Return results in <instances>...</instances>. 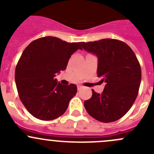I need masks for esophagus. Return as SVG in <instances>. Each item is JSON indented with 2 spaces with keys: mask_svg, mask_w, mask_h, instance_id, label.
<instances>
[{
  "mask_svg": "<svg viewBox=\"0 0 154 154\" xmlns=\"http://www.w3.org/2000/svg\"><path fill=\"white\" fill-rule=\"evenodd\" d=\"M82 88H83V86H77V89H78V90L81 89Z\"/></svg>",
  "mask_w": 154,
  "mask_h": 154,
  "instance_id": "34e87169",
  "label": "esophagus"
}]
</instances>
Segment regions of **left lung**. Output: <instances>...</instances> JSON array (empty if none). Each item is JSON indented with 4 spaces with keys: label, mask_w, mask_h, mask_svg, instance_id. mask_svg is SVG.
<instances>
[{
    "label": "left lung",
    "mask_w": 154,
    "mask_h": 154,
    "mask_svg": "<svg viewBox=\"0 0 154 154\" xmlns=\"http://www.w3.org/2000/svg\"><path fill=\"white\" fill-rule=\"evenodd\" d=\"M85 51L97 57V77L106 83L101 94L92 90L84 102L87 112L99 122L119 120L130 110L139 93L141 66L136 54L124 42L103 38L80 42Z\"/></svg>",
    "instance_id": "left-lung-1"
}]
</instances>
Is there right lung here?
I'll return each mask as SVG.
<instances>
[{"label":"right lung","mask_w":154,"mask_h":154,"mask_svg":"<svg viewBox=\"0 0 154 154\" xmlns=\"http://www.w3.org/2000/svg\"><path fill=\"white\" fill-rule=\"evenodd\" d=\"M78 49H82L80 42L46 36L34 40L23 51L15 68V84L21 102L32 116L51 121L66 111L77 86H63L55 76L66 70L71 56Z\"/></svg>","instance_id":"add662e5"}]
</instances>
